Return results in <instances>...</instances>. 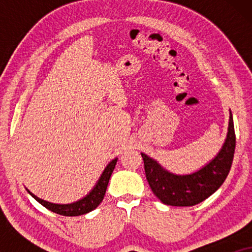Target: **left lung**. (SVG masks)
I'll list each match as a JSON object with an SVG mask.
<instances>
[{
    "instance_id": "left-lung-1",
    "label": "left lung",
    "mask_w": 252,
    "mask_h": 252,
    "mask_svg": "<svg viewBox=\"0 0 252 252\" xmlns=\"http://www.w3.org/2000/svg\"><path fill=\"white\" fill-rule=\"evenodd\" d=\"M235 151V132L232 112H229L228 132L218 155L191 174H174L161 167L156 160L141 154L147 180L151 190L164 204L192 206L211 196L226 180Z\"/></svg>"
}]
</instances>
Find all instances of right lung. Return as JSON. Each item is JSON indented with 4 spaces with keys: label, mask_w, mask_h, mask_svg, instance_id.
<instances>
[{
    "label": "right lung",
    "mask_w": 252,
    "mask_h": 252,
    "mask_svg": "<svg viewBox=\"0 0 252 252\" xmlns=\"http://www.w3.org/2000/svg\"><path fill=\"white\" fill-rule=\"evenodd\" d=\"M117 159H118V158H115V159L111 160L108 165H106L102 175L98 179L97 184H96L95 187L92 189V191L89 192L88 195H86L84 198L79 199L77 202L71 203V204H54V203L43 201V199L39 198L37 196L32 194V192L29 190L27 191H29L30 194L32 195V197L35 198L40 204H42L44 208L57 213V215L66 217H77L85 215V213L91 212L94 209L97 208L99 203L103 201V198H104L106 187H108L110 177H111L112 172L115 170Z\"/></svg>",
    "instance_id": "add662e5"
}]
</instances>
